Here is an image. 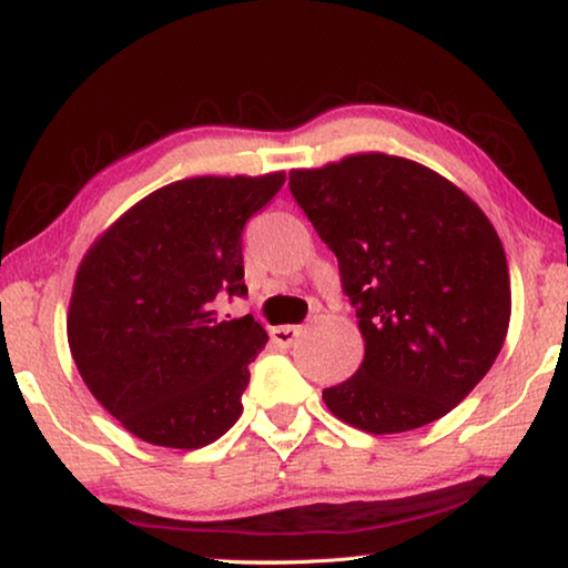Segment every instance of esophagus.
<instances>
[{"instance_id":"esophagus-1","label":"esophagus","mask_w":568,"mask_h":568,"mask_svg":"<svg viewBox=\"0 0 568 568\" xmlns=\"http://www.w3.org/2000/svg\"><path fill=\"white\" fill-rule=\"evenodd\" d=\"M301 325H277V328L271 331V338L277 348H293V343L301 338Z\"/></svg>"}]
</instances>
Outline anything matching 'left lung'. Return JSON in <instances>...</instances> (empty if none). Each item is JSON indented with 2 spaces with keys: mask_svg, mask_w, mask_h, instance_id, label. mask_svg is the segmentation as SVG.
Here are the masks:
<instances>
[{
  "mask_svg": "<svg viewBox=\"0 0 568 568\" xmlns=\"http://www.w3.org/2000/svg\"><path fill=\"white\" fill-rule=\"evenodd\" d=\"M287 187L338 257L365 341L361 368L323 390L325 406L368 434L454 410L511 318L506 253L484 210L438 172L383 152L293 170Z\"/></svg>",
  "mask_w": 568,
  "mask_h": 568,
  "instance_id": "8db88e82",
  "label": "left lung"
}]
</instances>
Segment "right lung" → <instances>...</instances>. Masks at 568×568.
Segmentation results:
<instances>
[{
	"label": "right lung",
	"mask_w": 568,
	"mask_h": 568,
	"mask_svg": "<svg viewBox=\"0 0 568 568\" xmlns=\"http://www.w3.org/2000/svg\"><path fill=\"white\" fill-rule=\"evenodd\" d=\"M261 178H190L150 192L104 230L77 271L67 341L110 416L152 446L203 448L243 413L247 365L267 333L220 321L247 295L243 227L283 187Z\"/></svg>",
	"instance_id": "right-lung-1"
}]
</instances>
